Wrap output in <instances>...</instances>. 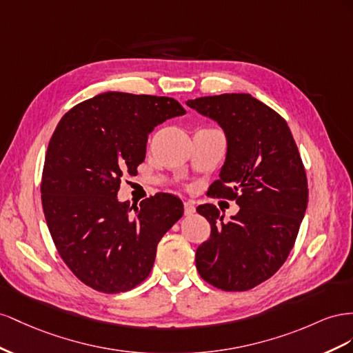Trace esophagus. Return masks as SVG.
<instances>
[{"mask_svg":"<svg viewBox=\"0 0 353 353\" xmlns=\"http://www.w3.org/2000/svg\"><path fill=\"white\" fill-rule=\"evenodd\" d=\"M195 213V205L192 201H186L185 203V214L186 216H192Z\"/></svg>","mask_w":353,"mask_h":353,"instance_id":"34e87169","label":"esophagus"}]
</instances>
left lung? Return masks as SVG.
<instances>
[{
    "instance_id": "obj_1",
    "label": "left lung",
    "mask_w": 353,
    "mask_h": 353,
    "mask_svg": "<svg viewBox=\"0 0 353 353\" xmlns=\"http://www.w3.org/2000/svg\"><path fill=\"white\" fill-rule=\"evenodd\" d=\"M186 105L221 127L226 157L210 195L235 199L239 211L223 221L213 204L196 208L211 235L195 263L207 283L247 291L284 265L307 207L303 163L285 119L247 93L198 97Z\"/></svg>"
}]
</instances>
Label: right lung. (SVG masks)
<instances>
[{"label": "right lung", "instance_id": "add662e5", "mask_svg": "<svg viewBox=\"0 0 353 353\" xmlns=\"http://www.w3.org/2000/svg\"><path fill=\"white\" fill-rule=\"evenodd\" d=\"M171 97L108 92L74 106L50 139L41 182L43 210L60 257L103 293H123L152 270L158 243L183 216L176 195L139 205L121 203V177L136 174L149 133L185 115Z\"/></svg>", "mask_w": 353, "mask_h": 353}]
</instances>
